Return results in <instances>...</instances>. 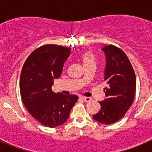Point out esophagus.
Returning a JSON list of instances; mask_svg holds the SVG:
<instances>
[{
    "label": "esophagus",
    "mask_w": 152,
    "mask_h": 152,
    "mask_svg": "<svg viewBox=\"0 0 152 152\" xmlns=\"http://www.w3.org/2000/svg\"><path fill=\"white\" fill-rule=\"evenodd\" d=\"M80 98L85 102H90L91 100V97H89V96H80Z\"/></svg>",
    "instance_id": "esophagus-1"
}]
</instances>
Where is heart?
I'll use <instances>...</instances> for the list:
<instances>
[{
	"label": "heart",
	"mask_w": 152,
	"mask_h": 152,
	"mask_svg": "<svg viewBox=\"0 0 152 152\" xmlns=\"http://www.w3.org/2000/svg\"><path fill=\"white\" fill-rule=\"evenodd\" d=\"M81 58H82L84 65L88 64H91V63H95L94 57L92 55V53L90 52H84V54L82 55V56H81Z\"/></svg>",
	"instance_id": "b5f03b06"
}]
</instances>
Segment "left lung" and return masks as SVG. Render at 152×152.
<instances>
[{"label": "left lung", "mask_w": 152, "mask_h": 152, "mask_svg": "<svg viewBox=\"0 0 152 152\" xmlns=\"http://www.w3.org/2000/svg\"><path fill=\"white\" fill-rule=\"evenodd\" d=\"M106 58L104 88L106 98L100 101L101 108L93 118L102 124H112L125 116L132 104L136 77L125 52L113 45L102 48Z\"/></svg>", "instance_id": "1"}]
</instances>
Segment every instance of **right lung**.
Returning a JSON list of instances; mask_svg holds the SVG:
<instances>
[{"label": "right lung", "mask_w": 152, "mask_h": 152, "mask_svg": "<svg viewBox=\"0 0 152 152\" xmlns=\"http://www.w3.org/2000/svg\"><path fill=\"white\" fill-rule=\"evenodd\" d=\"M70 54L69 48L43 45L29 55L21 72L20 90L23 103L31 116L51 128L67 121L78 99L76 95H64L52 90Z\"/></svg>", "instance_id": "obj_1"}]
</instances>
